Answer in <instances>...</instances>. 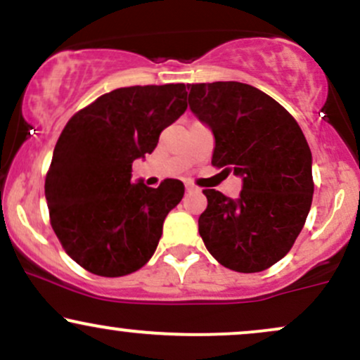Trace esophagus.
Listing matches in <instances>:
<instances>
[{
	"instance_id": "obj_1",
	"label": "esophagus",
	"mask_w": 360,
	"mask_h": 360,
	"mask_svg": "<svg viewBox=\"0 0 360 360\" xmlns=\"http://www.w3.org/2000/svg\"><path fill=\"white\" fill-rule=\"evenodd\" d=\"M186 193H200V188H196V186L191 184V183H186Z\"/></svg>"
}]
</instances>
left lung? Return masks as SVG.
Returning <instances> with one entry per match:
<instances>
[{
    "label": "left lung",
    "mask_w": 360,
    "mask_h": 360,
    "mask_svg": "<svg viewBox=\"0 0 360 360\" xmlns=\"http://www.w3.org/2000/svg\"><path fill=\"white\" fill-rule=\"evenodd\" d=\"M189 108L212 128V164L242 177L237 200L205 189L198 220L221 266L259 272L291 250L311 208V150L296 120L269 94L237 81L188 84Z\"/></svg>",
    "instance_id": "1"
}]
</instances>
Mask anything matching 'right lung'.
I'll use <instances>...</instances> for the list:
<instances>
[{
	"label": "right lung",
	"mask_w": 360,
	"mask_h": 360,
	"mask_svg": "<svg viewBox=\"0 0 360 360\" xmlns=\"http://www.w3.org/2000/svg\"><path fill=\"white\" fill-rule=\"evenodd\" d=\"M184 84L130 86L103 94L62 130L45 177L51 225L81 267L105 278L139 271L154 255L184 184L131 183L135 159L154 152L188 108Z\"/></svg>",
	"instance_id": "add662e5"
}]
</instances>
